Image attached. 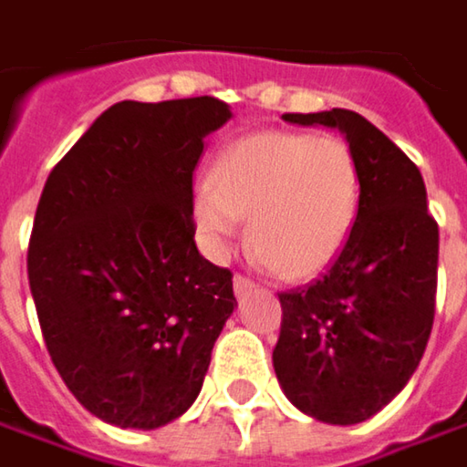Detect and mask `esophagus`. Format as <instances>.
<instances>
[{"instance_id": "34e87169", "label": "esophagus", "mask_w": 467, "mask_h": 467, "mask_svg": "<svg viewBox=\"0 0 467 467\" xmlns=\"http://www.w3.org/2000/svg\"><path fill=\"white\" fill-rule=\"evenodd\" d=\"M233 287H234V295H237V297H245V295L254 293L255 290V282L254 279H248V276H243V274H234Z\"/></svg>"}]
</instances>
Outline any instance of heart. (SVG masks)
I'll return each mask as SVG.
<instances>
[{
  "label": "heart",
  "instance_id": "heart-1",
  "mask_svg": "<svg viewBox=\"0 0 467 467\" xmlns=\"http://www.w3.org/2000/svg\"><path fill=\"white\" fill-rule=\"evenodd\" d=\"M360 167L339 135L266 130L230 143L212 182L193 191L195 230L209 254L224 255L248 216V245L279 279L321 274L353 233Z\"/></svg>",
  "mask_w": 467,
  "mask_h": 467
}]
</instances>
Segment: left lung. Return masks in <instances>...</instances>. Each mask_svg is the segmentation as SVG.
<instances>
[{
	"instance_id": "8db88e82",
	"label": "left lung",
	"mask_w": 467,
	"mask_h": 467,
	"mask_svg": "<svg viewBox=\"0 0 467 467\" xmlns=\"http://www.w3.org/2000/svg\"><path fill=\"white\" fill-rule=\"evenodd\" d=\"M337 128L360 167V209L321 279L279 293L274 371L306 416L353 426L389 405L418 368L431 335L439 227L418 167L350 109L282 114Z\"/></svg>"
}]
</instances>
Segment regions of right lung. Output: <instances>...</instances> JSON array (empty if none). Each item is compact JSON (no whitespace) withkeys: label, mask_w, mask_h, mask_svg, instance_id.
<instances>
[{"label":"right lung","mask_w":467,"mask_h":467,"mask_svg":"<svg viewBox=\"0 0 467 467\" xmlns=\"http://www.w3.org/2000/svg\"><path fill=\"white\" fill-rule=\"evenodd\" d=\"M230 117L213 96L119 101L44 185L28 245L44 342L78 402L119 429L193 405L237 308L233 272L193 240V170Z\"/></svg>","instance_id":"right-lung-1"}]
</instances>
